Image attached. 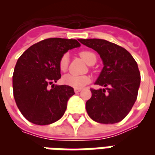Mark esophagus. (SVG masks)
Listing matches in <instances>:
<instances>
[{
  "label": "esophagus",
  "instance_id": "esophagus-1",
  "mask_svg": "<svg viewBox=\"0 0 155 155\" xmlns=\"http://www.w3.org/2000/svg\"><path fill=\"white\" fill-rule=\"evenodd\" d=\"M81 91V89H74V93H80Z\"/></svg>",
  "mask_w": 155,
  "mask_h": 155
}]
</instances>
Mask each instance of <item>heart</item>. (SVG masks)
I'll list each match as a JSON object with an SVG mask.
<instances>
[{"mask_svg":"<svg viewBox=\"0 0 155 155\" xmlns=\"http://www.w3.org/2000/svg\"><path fill=\"white\" fill-rule=\"evenodd\" d=\"M79 54L88 64H94L96 61L95 54L91 51H81ZM68 66H69V57L67 54H64L60 59L59 68L61 71L65 72L67 71ZM90 81H91V78L88 75H75V74H67L63 77V82L64 84L75 89H81L84 87Z\"/></svg>","mask_w":155,"mask_h":155,"instance_id":"heart-1","label":"heart"}]
</instances>
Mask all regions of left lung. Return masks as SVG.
Wrapping results in <instances>:
<instances>
[{"label": "left lung", "instance_id": "1", "mask_svg": "<svg viewBox=\"0 0 155 155\" xmlns=\"http://www.w3.org/2000/svg\"><path fill=\"white\" fill-rule=\"evenodd\" d=\"M97 51L104 67L95 84L105 89H91L86 102L89 116L101 124H115L124 120L138 96L140 73L136 61L124 48L101 39H79Z\"/></svg>", "mask_w": 155, "mask_h": 155}]
</instances>
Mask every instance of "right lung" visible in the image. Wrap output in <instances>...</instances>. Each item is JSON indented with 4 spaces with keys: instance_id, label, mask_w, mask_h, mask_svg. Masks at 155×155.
Here are the masks:
<instances>
[{
    "instance_id": "add662e5",
    "label": "right lung",
    "mask_w": 155,
    "mask_h": 155,
    "mask_svg": "<svg viewBox=\"0 0 155 155\" xmlns=\"http://www.w3.org/2000/svg\"><path fill=\"white\" fill-rule=\"evenodd\" d=\"M80 45L73 39L49 38L34 44L20 56L12 76L13 94L28 121L46 125L63 116L74 92L71 86L54 84L61 77L59 61L65 52Z\"/></svg>"
}]
</instances>
